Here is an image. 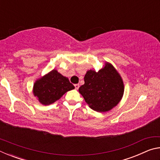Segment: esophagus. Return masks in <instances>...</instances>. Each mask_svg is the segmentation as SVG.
<instances>
[{
  "mask_svg": "<svg viewBox=\"0 0 160 160\" xmlns=\"http://www.w3.org/2000/svg\"><path fill=\"white\" fill-rule=\"evenodd\" d=\"M75 89H76V90H78V88H80L79 84H75Z\"/></svg>",
  "mask_w": 160,
  "mask_h": 160,
  "instance_id": "34e87169",
  "label": "esophagus"
}]
</instances>
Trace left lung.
I'll list each match as a JSON object with an SVG mask.
<instances>
[{
	"mask_svg": "<svg viewBox=\"0 0 160 160\" xmlns=\"http://www.w3.org/2000/svg\"><path fill=\"white\" fill-rule=\"evenodd\" d=\"M85 84L80 87L79 92L92 109L106 112L116 107L122 99L124 84L122 78L114 66L105 62L98 72L87 71Z\"/></svg>",
	"mask_w": 160,
	"mask_h": 160,
	"instance_id": "1",
	"label": "left lung"
}]
</instances>
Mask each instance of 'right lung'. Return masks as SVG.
<instances>
[{"mask_svg": "<svg viewBox=\"0 0 160 160\" xmlns=\"http://www.w3.org/2000/svg\"><path fill=\"white\" fill-rule=\"evenodd\" d=\"M75 89L68 78L53 69L35 81L32 92L43 105H49L57 101L65 93Z\"/></svg>", "mask_w": 160, "mask_h": 160, "instance_id": "obj_1", "label": "right lung"}]
</instances>
